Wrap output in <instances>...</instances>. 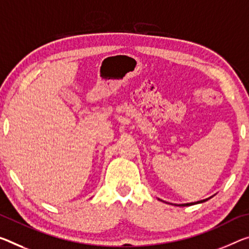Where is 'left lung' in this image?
<instances>
[{"label":"left lung","mask_w":249,"mask_h":249,"mask_svg":"<svg viewBox=\"0 0 249 249\" xmlns=\"http://www.w3.org/2000/svg\"><path fill=\"white\" fill-rule=\"evenodd\" d=\"M210 198H211V197H210ZM210 198H206V199H203V200H198V202H194V203L180 204V205H178V206H192V205H195V204H199V203H204V202H206V200H208Z\"/></svg>","instance_id":"obj_1"}]
</instances>
